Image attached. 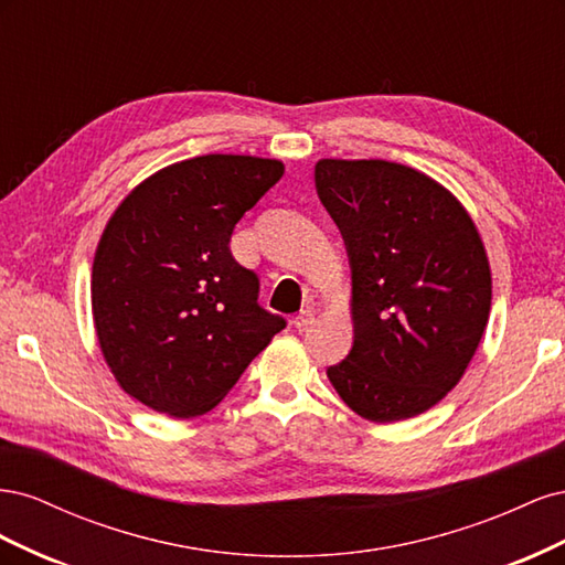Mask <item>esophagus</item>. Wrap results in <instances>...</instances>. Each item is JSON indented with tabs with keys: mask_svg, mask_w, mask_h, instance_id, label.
<instances>
[{
	"mask_svg": "<svg viewBox=\"0 0 565 565\" xmlns=\"http://www.w3.org/2000/svg\"><path fill=\"white\" fill-rule=\"evenodd\" d=\"M313 320H316V311H313V309H303V311H299L297 318H295V328L306 330Z\"/></svg>",
	"mask_w": 565,
	"mask_h": 565,
	"instance_id": "obj_1",
	"label": "esophagus"
}]
</instances>
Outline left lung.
Listing matches in <instances>:
<instances>
[{"instance_id": "left-lung-1", "label": "left lung", "mask_w": 565, "mask_h": 565, "mask_svg": "<svg viewBox=\"0 0 565 565\" xmlns=\"http://www.w3.org/2000/svg\"><path fill=\"white\" fill-rule=\"evenodd\" d=\"M316 188L351 264L353 347L328 367L363 419L417 417L457 386L492 299L481 235L431 177L386 160H318Z\"/></svg>"}]
</instances>
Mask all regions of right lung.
<instances>
[{"label": "right lung", "mask_w": 565, "mask_h": 565, "mask_svg": "<svg viewBox=\"0 0 565 565\" xmlns=\"http://www.w3.org/2000/svg\"><path fill=\"white\" fill-rule=\"evenodd\" d=\"M285 174L280 160L200 156L119 202L92 268L100 353L156 413H210L285 328L256 303L259 278L231 254L237 221Z\"/></svg>", "instance_id": "1"}]
</instances>
